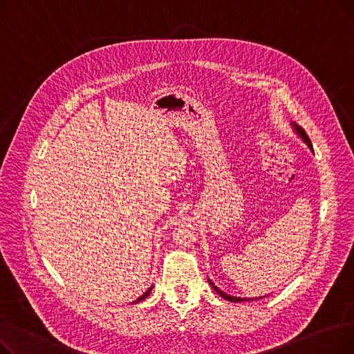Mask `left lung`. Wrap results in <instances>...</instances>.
Here are the masks:
<instances>
[{
    "mask_svg": "<svg viewBox=\"0 0 354 354\" xmlns=\"http://www.w3.org/2000/svg\"><path fill=\"white\" fill-rule=\"evenodd\" d=\"M291 124V127L294 129V132L297 133V135H299L300 138H301V140L307 145V147L310 149V151L313 152V145H311V140L308 139V136H307V133L304 132V129L301 127V126H299V124H297V123H294V122H291L290 123ZM208 281H209V284H211V287L214 288V291H216L221 297H222V299H225V300H228V301H232V303H241V301H252V300H259V299H264V297H267V295H264V297H255V299H247V297H244V299H243V297H234V295H230V294H227V292H224V291H222V290H219L211 280H209V278H208Z\"/></svg>",
    "mask_w": 354,
    "mask_h": 354,
    "instance_id": "obj_1",
    "label": "left lung"
}]
</instances>
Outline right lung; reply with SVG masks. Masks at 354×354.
Returning a JSON list of instances; mask_svg holds the SVG:
<instances>
[{
  "label": "right lung",
  "mask_w": 354,
  "mask_h": 354,
  "mask_svg": "<svg viewBox=\"0 0 354 354\" xmlns=\"http://www.w3.org/2000/svg\"><path fill=\"white\" fill-rule=\"evenodd\" d=\"M152 287H153V286H152ZM152 287H149V288H147V290H146V291H145V292H143V294H142V295L139 297V299H136V300H135V301H133L132 304H136V303H139V301L145 300V299H146V297H147L149 294H151V291H152Z\"/></svg>",
  "instance_id": "obj_1"
}]
</instances>
